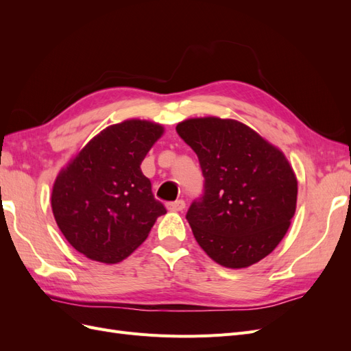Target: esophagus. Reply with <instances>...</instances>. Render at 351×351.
<instances>
[{
    "instance_id": "esophagus-1",
    "label": "esophagus",
    "mask_w": 351,
    "mask_h": 351,
    "mask_svg": "<svg viewBox=\"0 0 351 351\" xmlns=\"http://www.w3.org/2000/svg\"><path fill=\"white\" fill-rule=\"evenodd\" d=\"M186 208L184 200H176V202H169L167 204V209L171 212H182Z\"/></svg>"
}]
</instances>
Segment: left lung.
<instances>
[{
    "mask_svg": "<svg viewBox=\"0 0 351 351\" xmlns=\"http://www.w3.org/2000/svg\"><path fill=\"white\" fill-rule=\"evenodd\" d=\"M176 129L196 152L205 177V195L186 217L199 246L231 269L268 256L297 206V177L284 152L232 119L196 117Z\"/></svg>",
    "mask_w": 351,
    "mask_h": 351,
    "instance_id": "1",
    "label": "left lung"
}]
</instances>
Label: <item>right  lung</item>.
Here are the masks:
<instances>
[{
	"mask_svg": "<svg viewBox=\"0 0 351 351\" xmlns=\"http://www.w3.org/2000/svg\"><path fill=\"white\" fill-rule=\"evenodd\" d=\"M162 124L130 119L105 127L52 184L51 208L62 236L84 256L114 265L129 258L167 210L141 164Z\"/></svg>",
	"mask_w": 351,
	"mask_h": 351,
	"instance_id": "obj_1",
	"label": "right lung"
}]
</instances>
